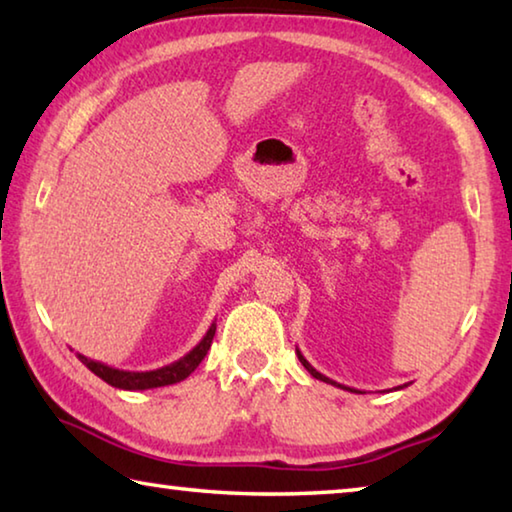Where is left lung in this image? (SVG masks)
Returning <instances> with one entry per match:
<instances>
[{"label": "left lung", "instance_id": "left-lung-1", "mask_svg": "<svg viewBox=\"0 0 512 512\" xmlns=\"http://www.w3.org/2000/svg\"><path fill=\"white\" fill-rule=\"evenodd\" d=\"M296 354H298V359H300V363H302V366H305L307 370H309V375L311 377H316V379H320V381H325V384H332V386H339V388H343V391H350V393H359V391H354V388H348V386H343V384H336V381H332V379H329V377H325V375H320V372L314 368V366H311V363L305 359V357H302V352L296 348ZM400 388H404V386H397V391H400Z\"/></svg>", "mask_w": 512, "mask_h": 512}]
</instances>
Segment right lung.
Masks as SVG:
<instances>
[{
    "mask_svg": "<svg viewBox=\"0 0 512 512\" xmlns=\"http://www.w3.org/2000/svg\"><path fill=\"white\" fill-rule=\"evenodd\" d=\"M214 332H216V323L210 325V329L205 332L201 343H198L194 350H189L183 359L173 361V363H169V366L158 368V370L131 372V370H119V368L106 366V363H101V361L88 359L81 352H76V357H79L83 366H88L94 372V375L101 377L110 386L124 388V391H146V388H160V386L178 384V381H183V379L192 375V372L198 368V363L205 359L207 350H210Z\"/></svg>",
    "mask_w": 512,
    "mask_h": 512,
    "instance_id": "obj_1",
    "label": "right lung"
}]
</instances>
